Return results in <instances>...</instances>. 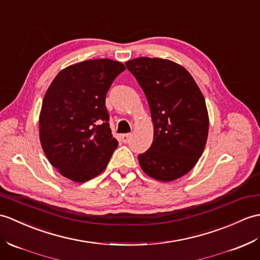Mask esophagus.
I'll return each instance as SVG.
<instances>
[{"label": "esophagus", "mask_w": 260, "mask_h": 260, "mask_svg": "<svg viewBox=\"0 0 260 260\" xmlns=\"http://www.w3.org/2000/svg\"><path fill=\"white\" fill-rule=\"evenodd\" d=\"M120 138H122L123 143H128L129 138H131V134H123L122 136H120Z\"/></svg>", "instance_id": "obj_1"}]
</instances>
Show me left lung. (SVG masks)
Here are the masks:
<instances>
[{
	"instance_id": "8db88e82",
	"label": "left lung",
	"mask_w": 260,
	"mask_h": 260,
	"mask_svg": "<svg viewBox=\"0 0 260 260\" xmlns=\"http://www.w3.org/2000/svg\"><path fill=\"white\" fill-rule=\"evenodd\" d=\"M146 96L154 125L152 146L138 155L142 170L160 182L184 176L196 165L207 142L206 103L182 65L158 57L125 63Z\"/></svg>"
}]
</instances>
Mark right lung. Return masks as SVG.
Returning a JSON list of instances; mask_svg holds the SVG:
<instances>
[{
    "label": "right lung",
    "instance_id": "add662e5",
    "mask_svg": "<svg viewBox=\"0 0 260 260\" xmlns=\"http://www.w3.org/2000/svg\"><path fill=\"white\" fill-rule=\"evenodd\" d=\"M123 71V63L110 58L88 59L62 70L46 90L39 120L42 148L73 182L100 175L117 147L105 99Z\"/></svg>",
    "mask_w": 260,
    "mask_h": 260
}]
</instances>
